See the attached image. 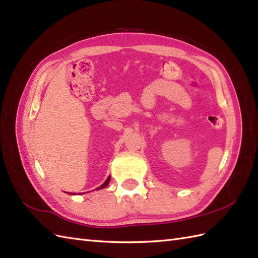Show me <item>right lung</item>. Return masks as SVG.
Listing matches in <instances>:
<instances>
[{"label": "right lung", "mask_w": 258, "mask_h": 258, "mask_svg": "<svg viewBox=\"0 0 258 258\" xmlns=\"http://www.w3.org/2000/svg\"><path fill=\"white\" fill-rule=\"evenodd\" d=\"M109 183V176L107 177V179L105 180V182H104L101 186H100V187H97L96 189H101V188H104V187H106V186H107V184ZM71 194H72V193H71Z\"/></svg>", "instance_id": "1"}]
</instances>
